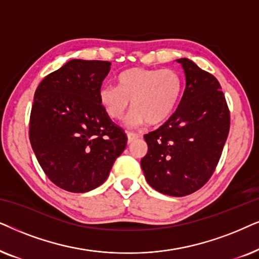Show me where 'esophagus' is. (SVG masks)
<instances>
[{"label":"esophagus","instance_id":"obj_1","mask_svg":"<svg viewBox=\"0 0 259 259\" xmlns=\"http://www.w3.org/2000/svg\"><path fill=\"white\" fill-rule=\"evenodd\" d=\"M127 143H133L134 141H136L137 139H140V135H137V134H133V133H127Z\"/></svg>","mask_w":259,"mask_h":259}]
</instances>
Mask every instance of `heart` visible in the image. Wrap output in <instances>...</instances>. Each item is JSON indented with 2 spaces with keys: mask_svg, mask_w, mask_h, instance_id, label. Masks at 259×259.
<instances>
[{
  "mask_svg": "<svg viewBox=\"0 0 259 259\" xmlns=\"http://www.w3.org/2000/svg\"><path fill=\"white\" fill-rule=\"evenodd\" d=\"M180 92L181 80L175 71L134 67L118 75L117 86H102L98 99L109 118L122 119L132 103L133 126L157 125L173 113Z\"/></svg>",
  "mask_w": 259,
  "mask_h": 259,
  "instance_id": "1",
  "label": "heart"
}]
</instances>
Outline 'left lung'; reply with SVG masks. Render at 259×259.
<instances>
[{"mask_svg": "<svg viewBox=\"0 0 259 259\" xmlns=\"http://www.w3.org/2000/svg\"><path fill=\"white\" fill-rule=\"evenodd\" d=\"M180 104L157 130L144 135L148 153L141 160L146 180L170 196L192 194L212 177L230 130V111L214 75L187 58Z\"/></svg>", "mask_w": 259, "mask_h": 259, "instance_id": "left-lung-1", "label": "left lung"}]
</instances>
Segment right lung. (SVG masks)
Here are the masks:
<instances>
[{"instance_id":"1","label":"right lung","mask_w":259,"mask_h":259,"mask_svg":"<svg viewBox=\"0 0 259 259\" xmlns=\"http://www.w3.org/2000/svg\"><path fill=\"white\" fill-rule=\"evenodd\" d=\"M111 63L72 59L37 86L29 140L48 179L72 193L97 188L126 147V136L99 104Z\"/></svg>"}]
</instances>
